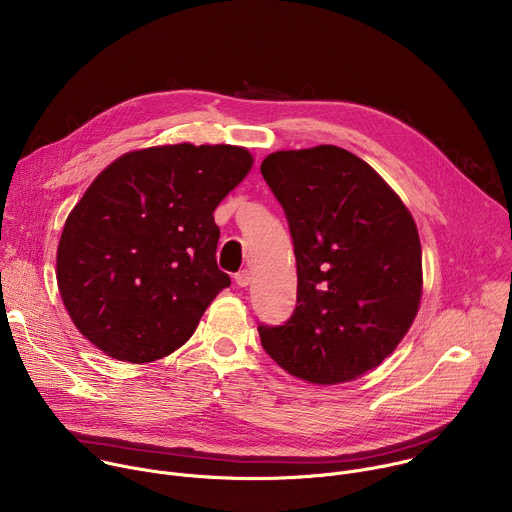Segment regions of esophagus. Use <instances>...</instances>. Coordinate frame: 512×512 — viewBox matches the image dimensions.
Returning a JSON list of instances; mask_svg holds the SVG:
<instances>
[{
    "label": "esophagus",
    "instance_id": "1",
    "mask_svg": "<svg viewBox=\"0 0 512 512\" xmlns=\"http://www.w3.org/2000/svg\"><path fill=\"white\" fill-rule=\"evenodd\" d=\"M251 271H247V269H243V271H239V273H235V283L239 285V287H247L249 283H251Z\"/></svg>",
    "mask_w": 512,
    "mask_h": 512
}]
</instances>
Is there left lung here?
<instances>
[{
    "label": "left lung",
    "mask_w": 512,
    "mask_h": 512,
    "mask_svg": "<svg viewBox=\"0 0 512 512\" xmlns=\"http://www.w3.org/2000/svg\"><path fill=\"white\" fill-rule=\"evenodd\" d=\"M261 174L283 206L298 302L283 326L259 324L283 371L336 385L373 371L411 328L421 300V243L411 212L360 158L318 145L269 154Z\"/></svg>",
    "instance_id": "1"
}]
</instances>
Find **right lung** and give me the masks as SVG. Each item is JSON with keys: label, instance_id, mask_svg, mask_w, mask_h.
<instances>
[{"label": "right lung", "instance_id": "obj_1", "mask_svg": "<svg viewBox=\"0 0 512 512\" xmlns=\"http://www.w3.org/2000/svg\"><path fill=\"white\" fill-rule=\"evenodd\" d=\"M237 145H158L109 164L70 210L56 253L60 298L107 356L180 348L231 285L216 265L214 208L249 174Z\"/></svg>", "mask_w": 512, "mask_h": 512}]
</instances>
